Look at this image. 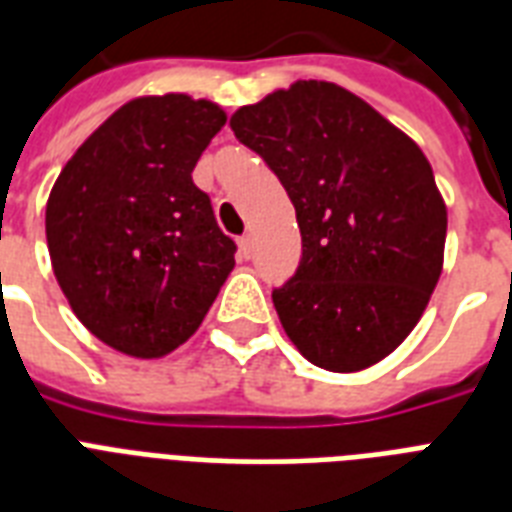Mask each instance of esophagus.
<instances>
[{
    "label": "esophagus",
    "instance_id": "34e87169",
    "mask_svg": "<svg viewBox=\"0 0 512 512\" xmlns=\"http://www.w3.org/2000/svg\"><path fill=\"white\" fill-rule=\"evenodd\" d=\"M239 255L244 257V260L252 255V236H249V233H244V236L239 239Z\"/></svg>",
    "mask_w": 512,
    "mask_h": 512
}]
</instances>
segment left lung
<instances>
[{
	"label": "left lung",
	"mask_w": 512,
	"mask_h": 512,
	"mask_svg": "<svg viewBox=\"0 0 512 512\" xmlns=\"http://www.w3.org/2000/svg\"><path fill=\"white\" fill-rule=\"evenodd\" d=\"M295 204L303 257L273 289L311 364L358 372L420 321L444 263L446 207L417 143L332 82H297L231 116Z\"/></svg>",
	"instance_id": "1"
}]
</instances>
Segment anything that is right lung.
Returning a JSON list of instances; mask_svg holds the SVG:
<instances>
[{
  "label": "right lung",
  "instance_id": "right-lung-1",
  "mask_svg": "<svg viewBox=\"0 0 512 512\" xmlns=\"http://www.w3.org/2000/svg\"><path fill=\"white\" fill-rule=\"evenodd\" d=\"M223 124L209 100H132L52 185L44 225L55 279L76 319L127 356L183 345L231 273L236 244L191 177Z\"/></svg>",
  "mask_w": 512,
  "mask_h": 512
}]
</instances>
